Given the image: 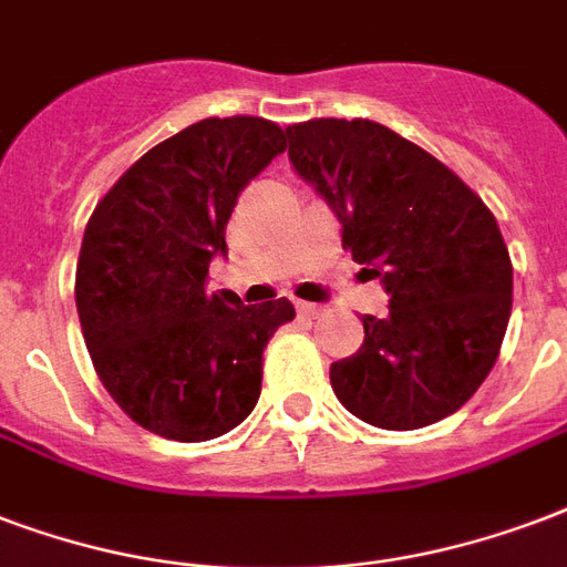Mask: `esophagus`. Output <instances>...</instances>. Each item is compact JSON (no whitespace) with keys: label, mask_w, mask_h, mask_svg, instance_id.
<instances>
[{"label":"esophagus","mask_w":567,"mask_h":567,"mask_svg":"<svg viewBox=\"0 0 567 567\" xmlns=\"http://www.w3.org/2000/svg\"><path fill=\"white\" fill-rule=\"evenodd\" d=\"M297 312L306 315V318H318L323 309H321V306H315V302H297Z\"/></svg>","instance_id":"obj_1"}]
</instances>
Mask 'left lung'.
<instances>
[{
  "label": "left lung",
  "mask_w": 567,
  "mask_h": 567,
  "mask_svg": "<svg viewBox=\"0 0 567 567\" xmlns=\"http://www.w3.org/2000/svg\"><path fill=\"white\" fill-rule=\"evenodd\" d=\"M293 172L330 205L341 244L389 293L362 348L330 365L336 399L386 431L446 419L491 374L512 315V258L485 202L378 121L293 124Z\"/></svg>",
  "instance_id": "left-lung-1"
}]
</instances>
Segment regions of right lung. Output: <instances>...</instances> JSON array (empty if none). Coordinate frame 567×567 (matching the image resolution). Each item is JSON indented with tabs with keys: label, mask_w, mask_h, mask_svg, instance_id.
<instances>
[{
	"label": "right lung",
	"mask_w": 567,
	"mask_h": 567,
	"mask_svg": "<svg viewBox=\"0 0 567 567\" xmlns=\"http://www.w3.org/2000/svg\"><path fill=\"white\" fill-rule=\"evenodd\" d=\"M285 151L274 121L205 118L159 142L94 207L76 265L85 348L115 404L151 434L202 443L244 422L261 357L293 318L279 300L207 293L246 184Z\"/></svg>",
	"instance_id": "add662e5"
}]
</instances>
